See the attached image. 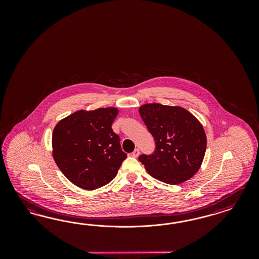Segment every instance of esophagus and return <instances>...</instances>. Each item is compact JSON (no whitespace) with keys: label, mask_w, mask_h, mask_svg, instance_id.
Wrapping results in <instances>:
<instances>
[{"label":"esophagus","mask_w":259,"mask_h":259,"mask_svg":"<svg viewBox=\"0 0 259 259\" xmlns=\"http://www.w3.org/2000/svg\"><path fill=\"white\" fill-rule=\"evenodd\" d=\"M139 155H140V150L138 149H135L133 151V153H132V156L135 157H139Z\"/></svg>","instance_id":"esophagus-1"}]
</instances>
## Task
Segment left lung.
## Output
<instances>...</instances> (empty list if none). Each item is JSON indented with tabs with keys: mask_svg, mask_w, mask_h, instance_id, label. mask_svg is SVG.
Listing matches in <instances>:
<instances>
[{
	"mask_svg": "<svg viewBox=\"0 0 259 259\" xmlns=\"http://www.w3.org/2000/svg\"><path fill=\"white\" fill-rule=\"evenodd\" d=\"M141 118L156 141V150L140 161L157 181L177 185L194 177L202 164L207 138L199 120L181 106L146 103Z\"/></svg>",
	"mask_w": 259,
	"mask_h": 259,
	"instance_id": "left-lung-1",
	"label": "left lung"
}]
</instances>
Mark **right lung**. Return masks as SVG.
Instances as JSON below:
<instances>
[{"mask_svg": "<svg viewBox=\"0 0 259 259\" xmlns=\"http://www.w3.org/2000/svg\"><path fill=\"white\" fill-rule=\"evenodd\" d=\"M115 107L78 110L61 119L52 133V155L69 181L84 190L113 181L127 155L112 130Z\"/></svg>", "mask_w": 259, "mask_h": 259, "instance_id": "obj_1", "label": "right lung"}]
</instances>
